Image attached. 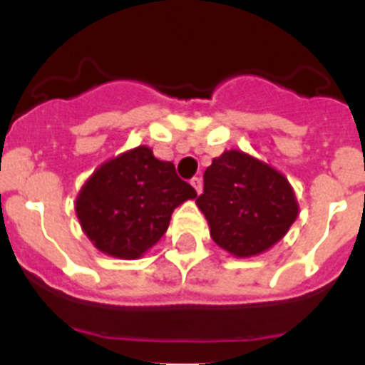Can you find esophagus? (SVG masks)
<instances>
[{"label": "esophagus", "instance_id": "34e87169", "mask_svg": "<svg viewBox=\"0 0 365 365\" xmlns=\"http://www.w3.org/2000/svg\"><path fill=\"white\" fill-rule=\"evenodd\" d=\"M192 186L195 188V192L201 193L202 192V179L201 177H193L192 179Z\"/></svg>", "mask_w": 365, "mask_h": 365}]
</instances>
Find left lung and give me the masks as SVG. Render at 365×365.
<instances>
[{"label": "left lung", "mask_w": 365, "mask_h": 365, "mask_svg": "<svg viewBox=\"0 0 365 365\" xmlns=\"http://www.w3.org/2000/svg\"><path fill=\"white\" fill-rule=\"evenodd\" d=\"M199 210L212 240L235 257L265 252L298 217V201L289 180L269 164L243 151H225L205 172Z\"/></svg>", "instance_id": "8db88e82"}]
</instances>
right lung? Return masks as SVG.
<instances>
[{
  "mask_svg": "<svg viewBox=\"0 0 365 365\" xmlns=\"http://www.w3.org/2000/svg\"><path fill=\"white\" fill-rule=\"evenodd\" d=\"M195 197L172 163L138 146L102 164L82 186L74 210L100 252L137 259L163 237L177 206Z\"/></svg>",
  "mask_w": 365,
  "mask_h": 365,
  "instance_id": "1",
  "label": "right lung"
}]
</instances>
